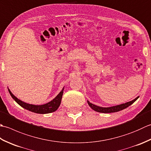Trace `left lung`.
Returning a JSON list of instances; mask_svg holds the SVG:
<instances>
[{"label":"left lung","mask_w":151,"mask_h":151,"mask_svg":"<svg viewBox=\"0 0 151 151\" xmlns=\"http://www.w3.org/2000/svg\"><path fill=\"white\" fill-rule=\"evenodd\" d=\"M138 98H139V97H137L135 99H134V100L129 101L128 102H126V103L121 104L117 105V106H111V107H108V108H103V107L98 106L93 104L92 103H91V102H89L88 101V104H89V106H90L93 109V110L96 111H97V112H101V113H106H106H113V112H117L119 111L123 110V109H125L127 107H129V106L132 104Z\"/></svg>","instance_id":"left-lung-1"}]
</instances>
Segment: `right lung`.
Instances as JSON below:
<instances>
[{
	"label": "right lung",
	"instance_id": "obj_1",
	"mask_svg": "<svg viewBox=\"0 0 151 151\" xmlns=\"http://www.w3.org/2000/svg\"><path fill=\"white\" fill-rule=\"evenodd\" d=\"M63 89H64V88L62 89V90L60 92V93L53 99V100L43 105H34V104L26 103V102L19 100V99L16 97L9 89H8V91L9 93V94H10V95L12 96V97L14 99L15 101L17 102L18 104L20 105L21 107L26 109L27 110L34 112V113L45 114L52 113V112H54L56 110H57V109L58 108V107L60 106V105L61 104V101H62Z\"/></svg>",
	"mask_w": 151,
	"mask_h": 151
}]
</instances>
